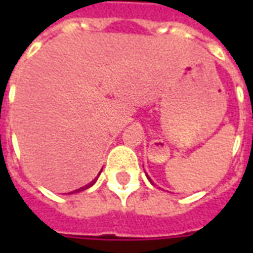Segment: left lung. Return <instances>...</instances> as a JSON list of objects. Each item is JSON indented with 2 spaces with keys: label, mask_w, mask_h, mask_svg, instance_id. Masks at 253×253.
I'll list each match as a JSON object with an SVG mask.
<instances>
[{
  "label": "left lung",
  "mask_w": 253,
  "mask_h": 253,
  "mask_svg": "<svg viewBox=\"0 0 253 253\" xmlns=\"http://www.w3.org/2000/svg\"><path fill=\"white\" fill-rule=\"evenodd\" d=\"M148 179H149V176H148ZM149 180H150V179H149Z\"/></svg>",
  "instance_id": "8db88e82"
}]
</instances>
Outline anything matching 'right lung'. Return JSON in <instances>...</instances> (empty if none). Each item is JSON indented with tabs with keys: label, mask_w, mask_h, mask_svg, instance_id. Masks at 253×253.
Returning a JSON list of instances; mask_svg holds the SVG:
<instances>
[{
	"label": "right lung",
	"mask_w": 253,
	"mask_h": 253,
	"mask_svg": "<svg viewBox=\"0 0 253 253\" xmlns=\"http://www.w3.org/2000/svg\"><path fill=\"white\" fill-rule=\"evenodd\" d=\"M100 172H101V170H100ZM100 175V173H99ZM96 180H97V177H96V179H93V180L90 181V183H89V184H86V186H84V187H81V188H78V190H74V191H72V192H69V194H76V192H81V191H85V190H88L89 187H92L94 184V183H96Z\"/></svg>",
	"instance_id": "1"
}]
</instances>
